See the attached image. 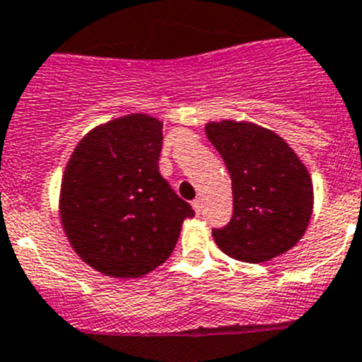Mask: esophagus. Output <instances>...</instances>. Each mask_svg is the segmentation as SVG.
I'll use <instances>...</instances> for the list:
<instances>
[{
    "mask_svg": "<svg viewBox=\"0 0 362 362\" xmlns=\"http://www.w3.org/2000/svg\"><path fill=\"white\" fill-rule=\"evenodd\" d=\"M192 206H194V210H195V214H201V211H203V201H201V199H195L194 203H192Z\"/></svg>",
    "mask_w": 362,
    "mask_h": 362,
    "instance_id": "34e87169",
    "label": "esophagus"
}]
</instances>
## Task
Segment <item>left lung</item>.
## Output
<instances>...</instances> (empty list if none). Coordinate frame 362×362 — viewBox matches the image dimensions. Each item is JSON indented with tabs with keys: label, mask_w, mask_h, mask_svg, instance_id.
I'll list each match as a JSON object with an SVG mask.
<instances>
[{
	"label": "left lung",
	"mask_w": 362,
	"mask_h": 362,
	"mask_svg": "<svg viewBox=\"0 0 362 362\" xmlns=\"http://www.w3.org/2000/svg\"><path fill=\"white\" fill-rule=\"evenodd\" d=\"M204 131L226 163L233 190L230 224L211 231L218 250L250 264L287 253L313 215L307 167L281 136L253 122H208Z\"/></svg>",
	"instance_id": "1"
}]
</instances>
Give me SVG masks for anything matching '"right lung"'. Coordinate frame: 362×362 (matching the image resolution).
<instances>
[{"label": "right lung", "mask_w": 362, "mask_h": 362, "mask_svg": "<svg viewBox=\"0 0 362 362\" xmlns=\"http://www.w3.org/2000/svg\"><path fill=\"white\" fill-rule=\"evenodd\" d=\"M163 122L132 112L78 141L59 195L73 251L98 273L141 278L172 255L183 221L194 217L158 170Z\"/></svg>", "instance_id": "right-lung-1"}]
</instances>
